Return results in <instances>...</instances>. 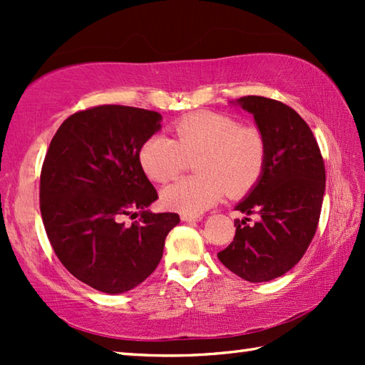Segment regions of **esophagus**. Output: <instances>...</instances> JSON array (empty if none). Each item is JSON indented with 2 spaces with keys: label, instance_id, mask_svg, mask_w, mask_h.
I'll list each match as a JSON object with an SVG mask.
<instances>
[{
  "label": "esophagus",
  "instance_id": "obj_1",
  "mask_svg": "<svg viewBox=\"0 0 365 365\" xmlns=\"http://www.w3.org/2000/svg\"><path fill=\"white\" fill-rule=\"evenodd\" d=\"M181 219L184 222H200L203 217L202 215H189V214H181Z\"/></svg>",
  "mask_w": 365,
  "mask_h": 365
}]
</instances>
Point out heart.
I'll return each mask as SVG.
<instances>
[{
    "label": "heart",
    "instance_id": "obj_1",
    "mask_svg": "<svg viewBox=\"0 0 365 365\" xmlns=\"http://www.w3.org/2000/svg\"><path fill=\"white\" fill-rule=\"evenodd\" d=\"M175 138L153 135L140 150V163L151 180L165 182L197 158L198 176L181 178L162 190V203L172 211L198 215L224 195H240L263 172L267 143L255 125H240L235 118L198 111L173 125Z\"/></svg>",
    "mask_w": 365,
    "mask_h": 365
}]
</instances>
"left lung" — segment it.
I'll return each instance as SVG.
<instances>
[{
	"mask_svg": "<svg viewBox=\"0 0 365 365\" xmlns=\"http://www.w3.org/2000/svg\"><path fill=\"white\" fill-rule=\"evenodd\" d=\"M236 106L254 115L264 133L267 153L263 172L235 210L258 214L236 219L232 244L217 257L225 267L247 282L284 276L306 254L322 212L326 172L309 124L279 101L244 96Z\"/></svg>",
	"mask_w": 365,
	"mask_h": 365,
	"instance_id": "left-lung-1",
	"label": "left lung"
}]
</instances>
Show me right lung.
<instances>
[{"label": "right lung", "mask_w": 365, "mask_h": 365, "mask_svg": "<svg viewBox=\"0 0 365 365\" xmlns=\"http://www.w3.org/2000/svg\"><path fill=\"white\" fill-rule=\"evenodd\" d=\"M158 111L99 106L66 120L43 159L41 214L56 257L73 277L102 293H125L158 267L175 212L146 207L158 192L140 163L160 129ZM140 219L125 226L124 215Z\"/></svg>", "instance_id": "right-lung-1"}]
</instances>
